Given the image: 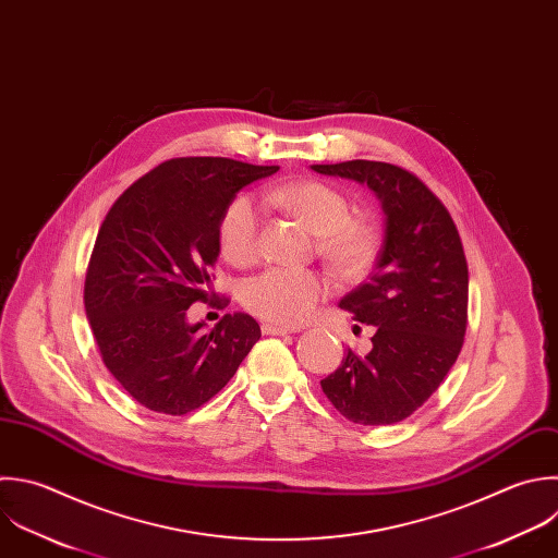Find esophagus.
I'll return each instance as SVG.
<instances>
[{"instance_id":"esophagus-1","label":"esophagus","mask_w":558,"mask_h":558,"mask_svg":"<svg viewBox=\"0 0 558 558\" xmlns=\"http://www.w3.org/2000/svg\"><path fill=\"white\" fill-rule=\"evenodd\" d=\"M262 331H264L266 336H286V333H294L296 329L283 327V325H275V323H264V325H262Z\"/></svg>"}]
</instances>
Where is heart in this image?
<instances>
[{
	"label": "heart",
	"mask_w": 558,
	"mask_h": 558,
	"mask_svg": "<svg viewBox=\"0 0 558 558\" xmlns=\"http://www.w3.org/2000/svg\"><path fill=\"white\" fill-rule=\"evenodd\" d=\"M268 201L296 218L310 231L323 235L325 255L342 270L364 268L377 246L371 225L351 220V198L323 181H296L272 187ZM262 214L253 198L238 196L220 220V248L235 266H248L259 257ZM329 292V281L316 270L275 266L251 279L244 288V303L262 318L279 325L303 323L318 301Z\"/></svg>",
	"instance_id": "heart-1"
}]
</instances>
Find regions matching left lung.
Wrapping results in <instances>:
<instances>
[{
    "mask_svg": "<svg viewBox=\"0 0 558 558\" xmlns=\"http://www.w3.org/2000/svg\"><path fill=\"white\" fill-rule=\"evenodd\" d=\"M312 170L371 187L386 216L368 281L340 301L353 320L375 327L373 349H347L320 379L323 392L353 423H399L429 399L462 349L469 270L458 229L427 185L399 166L355 159Z\"/></svg>",
    "mask_w": 558,
    "mask_h": 558,
    "instance_id": "8db88e82",
    "label": "left lung"
}]
</instances>
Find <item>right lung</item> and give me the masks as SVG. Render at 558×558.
I'll list each match as a JSON object with an SVG mask.
<instances>
[{
  "mask_svg": "<svg viewBox=\"0 0 558 558\" xmlns=\"http://www.w3.org/2000/svg\"><path fill=\"white\" fill-rule=\"evenodd\" d=\"M279 166L225 157L170 159L109 209L89 259L85 310L105 366L144 408L187 414L235 375L259 340L248 314L211 329L187 323L194 303L227 305L211 290L220 220L235 194Z\"/></svg>",
  "mask_w": 558,
  "mask_h": 558,
  "instance_id": "1",
  "label": "right lung"
}]
</instances>
